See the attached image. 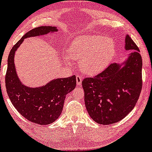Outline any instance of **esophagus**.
<instances>
[{
    "mask_svg": "<svg viewBox=\"0 0 152 152\" xmlns=\"http://www.w3.org/2000/svg\"><path fill=\"white\" fill-rule=\"evenodd\" d=\"M76 84H77L78 86H80V85L81 84V82H82V80H83L82 76H80V75H76Z\"/></svg>",
    "mask_w": 152,
    "mask_h": 152,
    "instance_id": "obj_1",
    "label": "esophagus"
}]
</instances>
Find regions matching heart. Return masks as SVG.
I'll use <instances>...</instances> for the list:
<instances>
[{
    "mask_svg": "<svg viewBox=\"0 0 152 152\" xmlns=\"http://www.w3.org/2000/svg\"><path fill=\"white\" fill-rule=\"evenodd\" d=\"M116 53L113 39L101 35L80 36L73 41L67 59L81 61V68L91 76L102 72L109 66Z\"/></svg>",
    "mask_w": 152,
    "mask_h": 152,
    "instance_id": "b5f03b06",
    "label": "heart"
}]
</instances>
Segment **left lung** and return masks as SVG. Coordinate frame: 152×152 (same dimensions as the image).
Wrapping results in <instances>:
<instances>
[{"label": "left lung", "instance_id": "obj_1", "mask_svg": "<svg viewBox=\"0 0 152 152\" xmlns=\"http://www.w3.org/2000/svg\"><path fill=\"white\" fill-rule=\"evenodd\" d=\"M125 49L131 53L124 62L112 63L99 74L82 81L86 108L99 124L110 125L123 119L136 105L142 89V58L128 35Z\"/></svg>", "mask_w": 152, "mask_h": 152}]
</instances>
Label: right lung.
<instances>
[{"label": "right lung", "instance_id": "1", "mask_svg": "<svg viewBox=\"0 0 152 152\" xmlns=\"http://www.w3.org/2000/svg\"><path fill=\"white\" fill-rule=\"evenodd\" d=\"M56 26L34 28L21 37L13 47L8 58L6 87L9 99L18 112L26 119L39 125L56 121L62 113L66 94L76 87V76L53 79L39 87H29L21 82L14 64L15 52L24 39L57 32Z\"/></svg>", "mask_w": 152, "mask_h": 152}]
</instances>
